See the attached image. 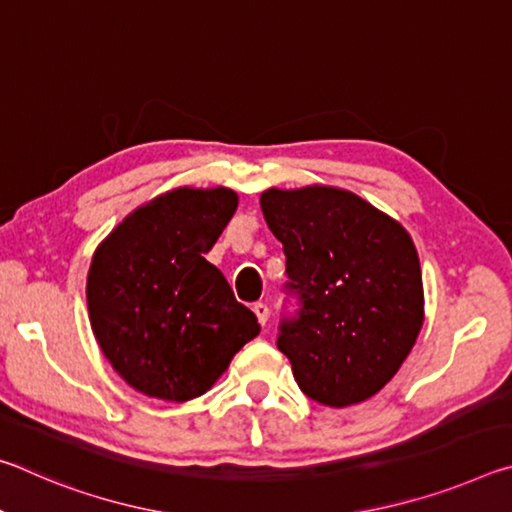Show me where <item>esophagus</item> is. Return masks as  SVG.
<instances>
[{"instance_id": "34e87169", "label": "esophagus", "mask_w": 512, "mask_h": 512, "mask_svg": "<svg viewBox=\"0 0 512 512\" xmlns=\"http://www.w3.org/2000/svg\"><path fill=\"white\" fill-rule=\"evenodd\" d=\"M253 311H255V316H257V320H259V325H266V323H268V314H271V311H268L266 302H255Z\"/></svg>"}]
</instances>
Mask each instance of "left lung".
<instances>
[{"instance_id":"obj_1","label":"left lung","mask_w":512,"mask_h":512,"mask_svg":"<svg viewBox=\"0 0 512 512\" xmlns=\"http://www.w3.org/2000/svg\"><path fill=\"white\" fill-rule=\"evenodd\" d=\"M264 219L287 255L277 348L300 391L325 406L379 393L409 357L424 320L418 250L400 223L336 187L268 189Z\"/></svg>"}]
</instances>
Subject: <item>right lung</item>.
Segmentation results:
<instances>
[{
    "instance_id": "1",
    "label": "right lung",
    "mask_w": 512,
    "mask_h": 512,
    "mask_svg": "<svg viewBox=\"0 0 512 512\" xmlns=\"http://www.w3.org/2000/svg\"><path fill=\"white\" fill-rule=\"evenodd\" d=\"M235 210L232 189L180 187L137 207L94 250L92 332L135 391L194 400L259 334L253 311L203 257Z\"/></svg>"
}]
</instances>
